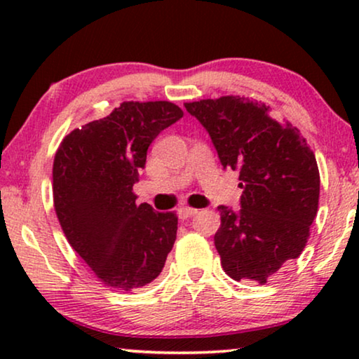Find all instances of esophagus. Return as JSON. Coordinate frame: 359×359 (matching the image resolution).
Returning <instances> with one entry per match:
<instances>
[{
  "label": "esophagus",
  "mask_w": 359,
  "mask_h": 359,
  "mask_svg": "<svg viewBox=\"0 0 359 359\" xmlns=\"http://www.w3.org/2000/svg\"><path fill=\"white\" fill-rule=\"evenodd\" d=\"M198 214V209H193V208H181V209H178V215H180V219H189V217H193V215H196Z\"/></svg>",
  "instance_id": "1"
}]
</instances>
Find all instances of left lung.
I'll return each instance as SVG.
<instances>
[{"instance_id":"1","label":"left lung","mask_w":359,"mask_h":359,"mask_svg":"<svg viewBox=\"0 0 359 359\" xmlns=\"http://www.w3.org/2000/svg\"><path fill=\"white\" fill-rule=\"evenodd\" d=\"M184 107L209 132L224 168L240 173L242 209L219 205L220 264L235 281L268 283L307 245L320 196L316 155L301 130L273 119L262 101L220 96Z\"/></svg>"}]
</instances>
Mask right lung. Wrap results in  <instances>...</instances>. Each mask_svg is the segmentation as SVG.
I'll list each match as a JSON object with an SVG mask.
<instances>
[{
	"mask_svg": "<svg viewBox=\"0 0 359 359\" xmlns=\"http://www.w3.org/2000/svg\"><path fill=\"white\" fill-rule=\"evenodd\" d=\"M183 117L170 101H124L62 140L53 158V208L95 276L116 291L150 284L178 230L175 212L137 204L134 183L156 135Z\"/></svg>",
	"mask_w": 359,
	"mask_h": 359,
	"instance_id": "add662e5",
	"label": "right lung"
}]
</instances>
